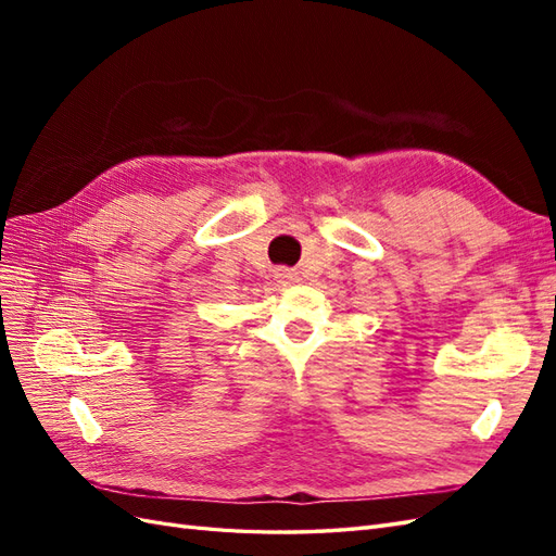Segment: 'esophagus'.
<instances>
[{"mask_svg":"<svg viewBox=\"0 0 556 556\" xmlns=\"http://www.w3.org/2000/svg\"><path fill=\"white\" fill-rule=\"evenodd\" d=\"M274 278H276V282L278 285H282V288H290V285H294V282H299L301 278H299V274H294L292 268H276V274H274Z\"/></svg>","mask_w":556,"mask_h":556,"instance_id":"1","label":"esophagus"}]
</instances>
